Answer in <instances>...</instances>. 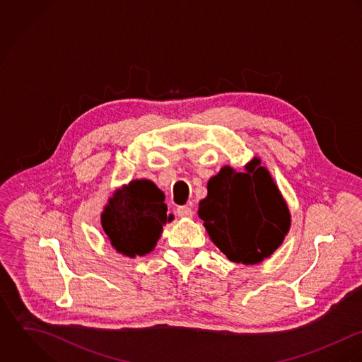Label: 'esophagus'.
I'll return each mask as SVG.
<instances>
[{
  "label": "esophagus",
  "instance_id": "esophagus-1",
  "mask_svg": "<svg viewBox=\"0 0 362 362\" xmlns=\"http://www.w3.org/2000/svg\"><path fill=\"white\" fill-rule=\"evenodd\" d=\"M177 216L180 218H192L194 216V213H193V210L190 209V207H187V206H182V207H177Z\"/></svg>",
  "mask_w": 362,
  "mask_h": 362
}]
</instances>
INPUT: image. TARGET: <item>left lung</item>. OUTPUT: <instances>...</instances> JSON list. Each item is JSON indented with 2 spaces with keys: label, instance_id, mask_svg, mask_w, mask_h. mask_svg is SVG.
Segmentation results:
<instances>
[{
  "label": "left lung",
  "instance_id": "8db88e82",
  "mask_svg": "<svg viewBox=\"0 0 362 362\" xmlns=\"http://www.w3.org/2000/svg\"><path fill=\"white\" fill-rule=\"evenodd\" d=\"M199 217L210 239L233 263L259 264L284 242L291 228L288 206L262 159L236 172L221 168L207 183Z\"/></svg>",
  "mask_w": 362,
  "mask_h": 362
}]
</instances>
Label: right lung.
<instances>
[{
  "label": "right lung",
  "instance_id": "1",
  "mask_svg": "<svg viewBox=\"0 0 362 362\" xmlns=\"http://www.w3.org/2000/svg\"><path fill=\"white\" fill-rule=\"evenodd\" d=\"M163 192L148 179H136L116 189L100 214L110 246L127 257L153 250L163 225L173 221L163 203Z\"/></svg>",
  "mask_w": 362,
  "mask_h": 362
}]
</instances>
